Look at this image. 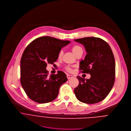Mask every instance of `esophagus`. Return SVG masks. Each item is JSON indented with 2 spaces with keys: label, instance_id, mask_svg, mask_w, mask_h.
Instances as JSON below:
<instances>
[{
  "label": "esophagus",
  "instance_id": "esophagus-1",
  "mask_svg": "<svg viewBox=\"0 0 131 131\" xmlns=\"http://www.w3.org/2000/svg\"><path fill=\"white\" fill-rule=\"evenodd\" d=\"M67 78H68V79H71V78H72V77H73V76L71 75H70V74H67Z\"/></svg>",
  "mask_w": 131,
  "mask_h": 131
}]
</instances>
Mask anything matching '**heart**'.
Segmentation results:
<instances>
[{"instance_id": "obj_1", "label": "heart", "mask_w": 131, "mask_h": 131, "mask_svg": "<svg viewBox=\"0 0 131 131\" xmlns=\"http://www.w3.org/2000/svg\"><path fill=\"white\" fill-rule=\"evenodd\" d=\"M72 50L73 52L74 53V54L75 55L76 54H77L78 52H83V49L79 45H74L72 47ZM63 54V51L62 50H60L58 53V57L59 58H61ZM66 70L68 71H71V69L69 67H67L66 68Z\"/></svg>"}]
</instances>
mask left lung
Listing matches in <instances>:
<instances>
[{"label": "left lung", "mask_w": 131, "mask_h": 131, "mask_svg": "<svg viewBox=\"0 0 131 131\" xmlns=\"http://www.w3.org/2000/svg\"><path fill=\"white\" fill-rule=\"evenodd\" d=\"M74 40L83 44L87 52L84 60L80 61L79 70L91 75L89 79L77 77L79 85L74 89L75 94L84 103H99L108 95L115 81V63L112 51L109 44L99 38Z\"/></svg>", "instance_id": "obj_1"}]
</instances>
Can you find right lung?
<instances>
[{"mask_svg":"<svg viewBox=\"0 0 131 131\" xmlns=\"http://www.w3.org/2000/svg\"><path fill=\"white\" fill-rule=\"evenodd\" d=\"M70 43L48 36L38 38L24 50L20 61V82L26 94L32 101L49 103L57 96L59 88L68 79L62 71L48 76V63L53 64L62 47Z\"/></svg>","mask_w":131,"mask_h":131,"instance_id":"right-lung-1","label":"right lung"}]
</instances>
